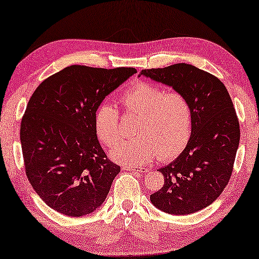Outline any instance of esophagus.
<instances>
[{
  "instance_id": "34e87169",
  "label": "esophagus",
  "mask_w": 259,
  "mask_h": 259,
  "mask_svg": "<svg viewBox=\"0 0 259 259\" xmlns=\"http://www.w3.org/2000/svg\"><path fill=\"white\" fill-rule=\"evenodd\" d=\"M126 171H133L135 173H142V172H147L148 169L145 167H132V166H125L124 167Z\"/></svg>"
}]
</instances>
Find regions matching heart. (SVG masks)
Masks as SVG:
<instances>
[{
    "instance_id": "b5f03b06",
    "label": "heart",
    "mask_w": 259,
    "mask_h": 259,
    "mask_svg": "<svg viewBox=\"0 0 259 259\" xmlns=\"http://www.w3.org/2000/svg\"><path fill=\"white\" fill-rule=\"evenodd\" d=\"M127 113L139 117L138 138L121 142L110 151L111 158L126 165H142L176 157L185 149L192 134V110L180 93L167 92L149 82H138L120 95ZM95 130L104 145L120 140L119 113L113 105L101 104L95 113Z\"/></svg>"
}]
</instances>
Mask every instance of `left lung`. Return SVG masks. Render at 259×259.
<instances>
[{
	"instance_id": "obj_1",
	"label": "left lung",
	"mask_w": 259,
	"mask_h": 259,
	"mask_svg": "<svg viewBox=\"0 0 259 259\" xmlns=\"http://www.w3.org/2000/svg\"><path fill=\"white\" fill-rule=\"evenodd\" d=\"M140 75L172 87L187 99L192 110L187 146L158 169L164 186L150 195V201L169 214L197 212L217 200L232 175L240 125L231 96L218 78L186 63L142 70Z\"/></svg>"
}]
</instances>
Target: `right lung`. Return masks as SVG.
Returning a JSON list of instances; mask_svg holds the SVG:
<instances>
[{"label":"right lung","mask_w":259,"mask_h":259,"mask_svg":"<svg viewBox=\"0 0 259 259\" xmlns=\"http://www.w3.org/2000/svg\"><path fill=\"white\" fill-rule=\"evenodd\" d=\"M137 73L133 67L71 65L44 80L20 125L25 171L47 205L82 217L103 204L120 166L97 140L95 113L110 93Z\"/></svg>","instance_id":"obj_1"}]
</instances>
